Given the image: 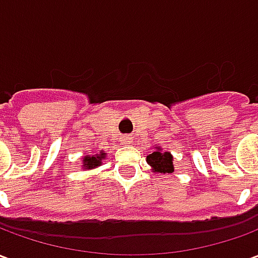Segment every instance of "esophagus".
<instances>
[{
  "label": "esophagus",
  "instance_id": "34e87169",
  "mask_svg": "<svg viewBox=\"0 0 258 258\" xmlns=\"http://www.w3.org/2000/svg\"><path fill=\"white\" fill-rule=\"evenodd\" d=\"M120 141H121V144H123V145H128V144L133 142V137H130V135H124V137L120 138Z\"/></svg>",
  "mask_w": 258,
  "mask_h": 258
}]
</instances>
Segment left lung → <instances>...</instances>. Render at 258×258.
Masks as SVG:
<instances>
[{
    "instance_id": "1",
    "label": "left lung",
    "mask_w": 258,
    "mask_h": 258,
    "mask_svg": "<svg viewBox=\"0 0 258 258\" xmlns=\"http://www.w3.org/2000/svg\"><path fill=\"white\" fill-rule=\"evenodd\" d=\"M146 162L151 166L153 173L170 174L174 173V157L171 152L163 151L162 146L155 145V151L146 156Z\"/></svg>"
}]
</instances>
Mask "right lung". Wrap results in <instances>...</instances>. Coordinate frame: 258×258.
Instances as JSON below:
<instances>
[{"label":"right lung","instance_id":"right-lung-1","mask_svg":"<svg viewBox=\"0 0 258 258\" xmlns=\"http://www.w3.org/2000/svg\"><path fill=\"white\" fill-rule=\"evenodd\" d=\"M105 159H106V153L103 151L98 152L96 155H85L81 160L83 162L81 168L83 170H94V168L99 167Z\"/></svg>","mask_w":258,"mask_h":258}]
</instances>
